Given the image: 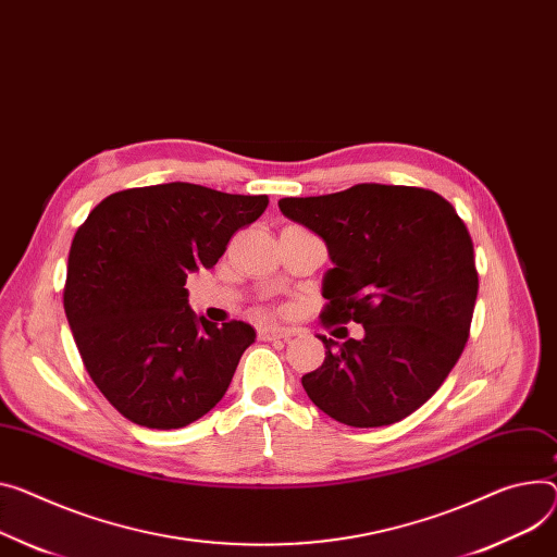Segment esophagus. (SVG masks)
<instances>
[{
  "label": "esophagus",
  "mask_w": 557,
  "mask_h": 557,
  "mask_svg": "<svg viewBox=\"0 0 557 557\" xmlns=\"http://www.w3.org/2000/svg\"><path fill=\"white\" fill-rule=\"evenodd\" d=\"M298 330L294 327H272V325H265V327H259V336L263 341H272V338H283V341H289L292 336H296Z\"/></svg>",
  "instance_id": "obj_1"
}]
</instances>
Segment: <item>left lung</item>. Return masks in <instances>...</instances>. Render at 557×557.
Masks as SVG:
<instances>
[{
    "mask_svg": "<svg viewBox=\"0 0 557 557\" xmlns=\"http://www.w3.org/2000/svg\"><path fill=\"white\" fill-rule=\"evenodd\" d=\"M278 207L327 245L321 321L363 325L344 344L319 336L325 359L301 379L308 397L346 425L401 421L440 391L468 341L480 281L463 221L431 189L376 183Z\"/></svg>",
    "mask_w": 557,
    "mask_h": 557,
    "instance_id": "1",
    "label": "left lung"
}]
</instances>
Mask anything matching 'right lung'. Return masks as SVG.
<instances>
[{
    "label": "right lung",
    "instance_id": "obj_1",
    "mask_svg": "<svg viewBox=\"0 0 557 557\" xmlns=\"http://www.w3.org/2000/svg\"><path fill=\"white\" fill-rule=\"evenodd\" d=\"M268 202L166 183L107 196L77 227L64 312L84 368L129 421L183 428L227 393L256 332L243 321L219 327L196 317L185 283L216 265L234 232Z\"/></svg>",
    "mask_w": 557,
    "mask_h": 557
}]
</instances>
